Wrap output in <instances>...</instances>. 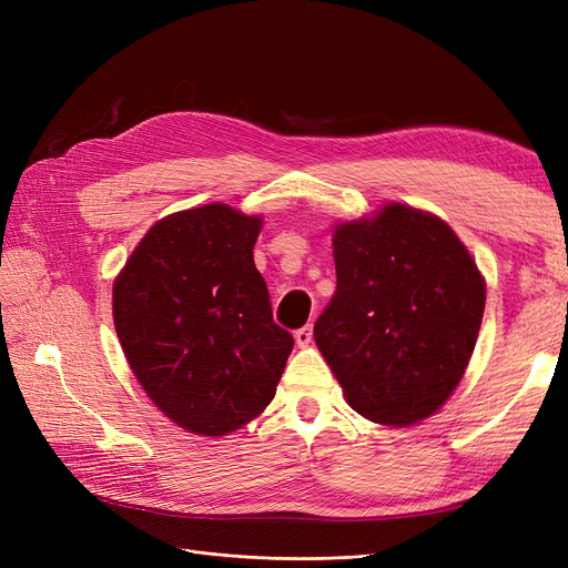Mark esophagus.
Masks as SVG:
<instances>
[{
	"instance_id": "34e87169",
	"label": "esophagus",
	"mask_w": 568,
	"mask_h": 568,
	"mask_svg": "<svg viewBox=\"0 0 568 568\" xmlns=\"http://www.w3.org/2000/svg\"><path fill=\"white\" fill-rule=\"evenodd\" d=\"M294 338H296V346L298 348H307L313 343V326L311 324L301 326V329L294 334Z\"/></svg>"
}]
</instances>
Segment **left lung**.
I'll use <instances>...</instances> for the list:
<instances>
[{"label":"left lung","mask_w":568,"mask_h":568,"mask_svg":"<svg viewBox=\"0 0 568 568\" xmlns=\"http://www.w3.org/2000/svg\"><path fill=\"white\" fill-rule=\"evenodd\" d=\"M336 294L315 343L348 405L412 426L448 403L471 359L486 280L448 222L405 203L334 225Z\"/></svg>","instance_id":"1"}]
</instances>
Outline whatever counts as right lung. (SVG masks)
<instances>
[{"label":"right lung","instance_id":"right-lung-1","mask_svg":"<svg viewBox=\"0 0 568 568\" xmlns=\"http://www.w3.org/2000/svg\"><path fill=\"white\" fill-rule=\"evenodd\" d=\"M263 215L205 203L161 217L113 280V324L149 400L220 438L272 403L294 338L272 322L253 246Z\"/></svg>","mask_w":568,"mask_h":568}]
</instances>
